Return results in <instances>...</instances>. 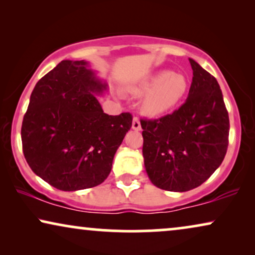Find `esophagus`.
<instances>
[{
  "instance_id": "34e87169",
  "label": "esophagus",
  "mask_w": 255,
  "mask_h": 255,
  "mask_svg": "<svg viewBox=\"0 0 255 255\" xmlns=\"http://www.w3.org/2000/svg\"><path fill=\"white\" fill-rule=\"evenodd\" d=\"M132 128H133L134 131H140V128H141L140 121H139L137 117H134L133 121H132Z\"/></svg>"
}]
</instances>
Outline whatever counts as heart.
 Segmentation results:
<instances>
[{
	"label": "heart",
	"mask_w": 255,
	"mask_h": 255,
	"mask_svg": "<svg viewBox=\"0 0 255 255\" xmlns=\"http://www.w3.org/2000/svg\"><path fill=\"white\" fill-rule=\"evenodd\" d=\"M189 88V81L184 74L165 69L152 75L145 81L133 86L130 92L144 96L142 113L148 116H160L168 113L184 99Z\"/></svg>",
	"instance_id": "b5f03b06"
}]
</instances>
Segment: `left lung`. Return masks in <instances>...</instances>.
I'll return each instance as SVG.
<instances>
[{
    "mask_svg": "<svg viewBox=\"0 0 255 255\" xmlns=\"http://www.w3.org/2000/svg\"><path fill=\"white\" fill-rule=\"evenodd\" d=\"M187 101L173 114L141 120L142 156L151 182L160 189L188 191L221 166L229 145L230 121L217 80L189 59Z\"/></svg>",
    "mask_w": 255,
    "mask_h": 255,
    "instance_id": "1",
    "label": "left lung"
}]
</instances>
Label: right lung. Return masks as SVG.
Here are the masks:
<instances>
[{
	"label": "right lung",
	"mask_w": 255,
	"mask_h": 255,
	"mask_svg": "<svg viewBox=\"0 0 255 255\" xmlns=\"http://www.w3.org/2000/svg\"><path fill=\"white\" fill-rule=\"evenodd\" d=\"M108 89L85 60H62L37 82L23 118L22 145L32 172L64 191L107 179L132 116L104 114L96 95Z\"/></svg>",
	"instance_id": "right-lung-1"
}]
</instances>
